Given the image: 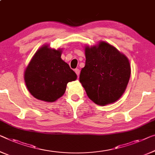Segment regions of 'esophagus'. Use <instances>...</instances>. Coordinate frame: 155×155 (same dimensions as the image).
<instances>
[{
	"instance_id": "esophagus-1",
	"label": "esophagus",
	"mask_w": 155,
	"mask_h": 155,
	"mask_svg": "<svg viewBox=\"0 0 155 155\" xmlns=\"http://www.w3.org/2000/svg\"><path fill=\"white\" fill-rule=\"evenodd\" d=\"M75 72H76V74H77V75L78 76H79V74H80V70H78V69H75Z\"/></svg>"
}]
</instances>
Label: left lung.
<instances>
[{
	"label": "left lung",
	"mask_w": 155,
	"mask_h": 155,
	"mask_svg": "<svg viewBox=\"0 0 155 155\" xmlns=\"http://www.w3.org/2000/svg\"><path fill=\"white\" fill-rule=\"evenodd\" d=\"M85 64L79 81L88 97L100 106L114 103L125 91L131 75L129 60L105 41L85 47Z\"/></svg>",
	"instance_id": "8db88e82"
}]
</instances>
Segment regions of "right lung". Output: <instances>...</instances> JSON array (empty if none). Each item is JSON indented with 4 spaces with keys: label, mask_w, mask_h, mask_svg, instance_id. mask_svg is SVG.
<instances>
[{
    "label": "right lung",
    "mask_w": 155,
    "mask_h": 155,
    "mask_svg": "<svg viewBox=\"0 0 155 155\" xmlns=\"http://www.w3.org/2000/svg\"><path fill=\"white\" fill-rule=\"evenodd\" d=\"M62 50L44 45L38 50L24 72V80L28 91L34 97L53 102L65 92L68 82L77 76L68 63L61 59Z\"/></svg>",
    "instance_id": "1"
}]
</instances>
